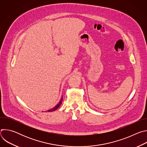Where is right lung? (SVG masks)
<instances>
[{
  "instance_id": "obj_1",
  "label": "right lung",
  "mask_w": 147,
  "mask_h": 147,
  "mask_svg": "<svg viewBox=\"0 0 147 147\" xmlns=\"http://www.w3.org/2000/svg\"><path fill=\"white\" fill-rule=\"evenodd\" d=\"M62 100H63V96H62V97H61V98L60 99V101L59 102V103L56 105L55 107H53V108H52V109H49L48 111H47V112H53V111H55V110H56L59 107H60V105L61 104V102H62Z\"/></svg>"
}]
</instances>
